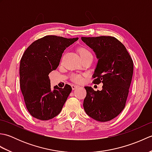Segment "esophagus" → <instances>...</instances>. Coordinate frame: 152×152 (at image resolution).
<instances>
[{
	"label": "esophagus",
	"mask_w": 152,
	"mask_h": 152,
	"mask_svg": "<svg viewBox=\"0 0 152 152\" xmlns=\"http://www.w3.org/2000/svg\"><path fill=\"white\" fill-rule=\"evenodd\" d=\"M71 87H72V90H74V89H77V88H78V86H77V85H74V84H72V85H71Z\"/></svg>",
	"instance_id": "1"
}]
</instances>
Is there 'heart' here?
Returning <instances> with one entry per match:
<instances>
[{
    "mask_svg": "<svg viewBox=\"0 0 152 152\" xmlns=\"http://www.w3.org/2000/svg\"><path fill=\"white\" fill-rule=\"evenodd\" d=\"M79 53L80 54V56L81 57L83 56H86V55H88L91 53L89 52V51L88 50H87L86 48H81L79 49ZM82 75H80V74H72V76H71V80L72 81L74 82H76V83H80L82 82Z\"/></svg>",
    "mask_w": 152,
    "mask_h": 152,
    "instance_id": "heart-1",
    "label": "heart"
}]
</instances>
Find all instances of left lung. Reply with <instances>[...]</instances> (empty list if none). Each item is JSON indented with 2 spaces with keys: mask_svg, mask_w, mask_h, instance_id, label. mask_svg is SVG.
I'll return each instance as SVG.
<instances>
[{
  "mask_svg": "<svg viewBox=\"0 0 152 152\" xmlns=\"http://www.w3.org/2000/svg\"><path fill=\"white\" fill-rule=\"evenodd\" d=\"M99 59L93 83H102L101 91L86 86L83 101L86 114L95 120L108 121L125 106L133 74V61L124 45L113 37H82Z\"/></svg>",
  "mask_w": 152,
  "mask_h": 152,
  "instance_id": "8db88e82",
  "label": "left lung"
}]
</instances>
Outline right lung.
Instances as JSON below:
<instances>
[{
    "label": "right lung",
    "mask_w": 152,
    "mask_h": 152,
    "mask_svg": "<svg viewBox=\"0 0 152 152\" xmlns=\"http://www.w3.org/2000/svg\"><path fill=\"white\" fill-rule=\"evenodd\" d=\"M78 38L48 35L33 42L23 55L19 66L20 88L28 112L48 120L61 112L72 88L66 84L51 90L49 74L59 66L64 50Z\"/></svg>",
    "instance_id": "right-lung-1"
}]
</instances>
